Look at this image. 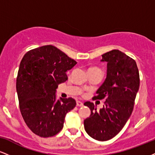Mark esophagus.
Here are the masks:
<instances>
[{"mask_svg": "<svg viewBox=\"0 0 155 155\" xmlns=\"http://www.w3.org/2000/svg\"><path fill=\"white\" fill-rule=\"evenodd\" d=\"M76 106H83V103L81 102V101H76Z\"/></svg>", "mask_w": 155, "mask_h": 155, "instance_id": "obj_1", "label": "esophagus"}]
</instances>
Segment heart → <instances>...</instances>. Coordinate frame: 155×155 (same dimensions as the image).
Listing matches in <instances>:
<instances>
[{"instance_id":"b5f03b06","label":"heart","mask_w":155,"mask_h":155,"mask_svg":"<svg viewBox=\"0 0 155 155\" xmlns=\"http://www.w3.org/2000/svg\"><path fill=\"white\" fill-rule=\"evenodd\" d=\"M101 71V70L99 68H91L89 70V71Z\"/></svg>"}]
</instances>
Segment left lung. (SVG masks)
<instances>
[{
    "mask_svg": "<svg viewBox=\"0 0 155 155\" xmlns=\"http://www.w3.org/2000/svg\"><path fill=\"white\" fill-rule=\"evenodd\" d=\"M101 61L107 63L106 78L93 99L105 98L106 102L98 112L93 103L84 104L91 111L84 125L89 136L105 141L117 136L130 117L140 79L136 61L120 50L105 53Z\"/></svg>",
    "mask_w": 155,
    "mask_h": 155,
    "instance_id": "left-lung-1",
    "label": "left lung"
}]
</instances>
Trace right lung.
Returning a JSON list of instances; mask_svg holds the SVG:
<instances>
[{
    "mask_svg": "<svg viewBox=\"0 0 155 155\" xmlns=\"http://www.w3.org/2000/svg\"><path fill=\"white\" fill-rule=\"evenodd\" d=\"M76 63L51 45L31 49L22 58L16 88L22 116L35 134L47 138L63 129L65 115L76 103L72 97L57 100L56 90Z\"/></svg>",
    "mask_w": 155,
    "mask_h": 155,
    "instance_id": "add662e5",
    "label": "right lung"
}]
</instances>
